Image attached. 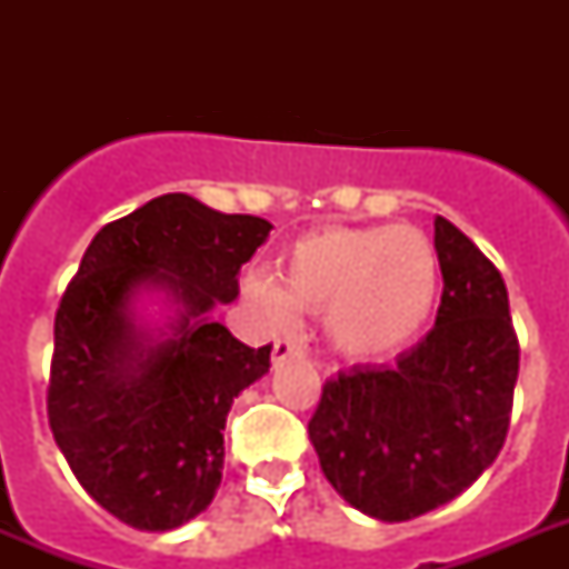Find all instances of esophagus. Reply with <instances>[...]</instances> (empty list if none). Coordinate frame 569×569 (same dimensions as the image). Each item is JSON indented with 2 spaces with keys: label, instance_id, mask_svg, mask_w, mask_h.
I'll return each mask as SVG.
<instances>
[{
  "label": "esophagus",
  "instance_id": "esophagus-1",
  "mask_svg": "<svg viewBox=\"0 0 569 569\" xmlns=\"http://www.w3.org/2000/svg\"><path fill=\"white\" fill-rule=\"evenodd\" d=\"M301 346L295 342V339H277L274 348H271V363L283 366L286 360H292V357H301Z\"/></svg>",
  "mask_w": 569,
  "mask_h": 569
}]
</instances>
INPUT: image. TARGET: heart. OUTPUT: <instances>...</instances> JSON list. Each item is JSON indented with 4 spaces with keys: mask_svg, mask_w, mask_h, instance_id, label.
I'll return each mask as SVG.
<instances>
[{
    "mask_svg": "<svg viewBox=\"0 0 569 569\" xmlns=\"http://www.w3.org/2000/svg\"><path fill=\"white\" fill-rule=\"evenodd\" d=\"M241 289L268 330H295L298 310L321 312L339 355L375 360L422 333L440 295V257L410 223L325 227L286 250L280 280L250 271Z\"/></svg>",
    "mask_w": 569,
    "mask_h": 569,
    "instance_id": "b5f03b06",
    "label": "heart"
}]
</instances>
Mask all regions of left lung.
Wrapping results in <instances>:
<instances>
[{"label": "left lung", "instance_id": "left-lung-1", "mask_svg": "<svg viewBox=\"0 0 569 569\" xmlns=\"http://www.w3.org/2000/svg\"><path fill=\"white\" fill-rule=\"evenodd\" d=\"M442 298L428 337L392 366H355L321 389L310 442L351 508L405 522L460 496L502 451L520 346L496 266L433 218Z\"/></svg>", "mask_w": 569, "mask_h": 569}]
</instances>
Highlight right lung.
I'll list each match as a JSON object with an SVG mask.
<instances>
[{"label": "right lung", "mask_w": 569, "mask_h": 569, "mask_svg": "<svg viewBox=\"0 0 569 569\" xmlns=\"http://www.w3.org/2000/svg\"><path fill=\"white\" fill-rule=\"evenodd\" d=\"M271 223L162 194L106 223L56 316L49 428L79 485L120 522L171 531L214 499L232 398L271 366L214 303L239 298V271ZM166 303L147 326L140 301Z\"/></svg>", "instance_id": "right-lung-1"}]
</instances>
